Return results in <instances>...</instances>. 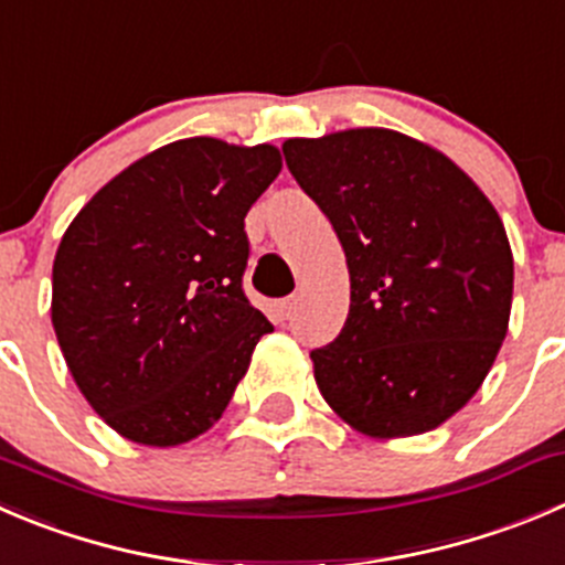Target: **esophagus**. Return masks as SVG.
Segmentation results:
<instances>
[{"label":"esophagus","mask_w":565,"mask_h":565,"mask_svg":"<svg viewBox=\"0 0 565 565\" xmlns=\"http://www.w3.org/2000/svg\"><path fill=\"white\" fill-rule=\"evenodd\" d=\"M295 306H298V298H284L281 303H278V315H281V320H289V317L295 315Z\"/></svg>","instance_id":"esophagus-1"}]
</instances>
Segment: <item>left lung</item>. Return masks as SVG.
I'll list each match as a JSON object with an SVG mask.
<instances>
[{
  "label": "left lung",
  "mask_w": 565,
  "mask_h": 565,
  "mask_svg": "<svg viewBox=\"0 0 565 565\" xmlns=\"http://www.w3.org/2000/svg\"><path fill=\"white\" fill-rule=\"evenodd\" d=\"M344 248L350 311L311 350L326 403L370 439L439 428L508 333L513 254L483 190L434 146L361 126L281 146Z\"/></svg>",
  "instance_id": "8db88e82"
}]
</instances>
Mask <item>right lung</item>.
<instances>
[{"label": "right lung", "mask_w": 565, "mask_h": 565, "mask_svg": "<svg viewBox=\"0 0 565 565\" xmlns=\"http://www.w3.org/2000/svg\"><path fill=\"white\" fill-rule=\"evenodd\" d=\"M281 173L276 146L188 137L131 162L71 221L52 267V326L90 408L135 445L199 439L256 342L245 215Z\"/></svg>", "instance_id": "add662e5"}]
</instances>
